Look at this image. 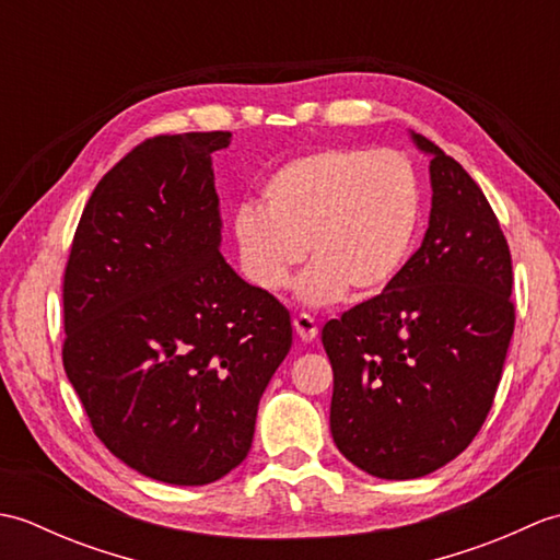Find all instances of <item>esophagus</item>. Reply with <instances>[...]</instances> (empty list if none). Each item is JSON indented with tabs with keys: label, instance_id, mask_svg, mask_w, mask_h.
Listing matches in <instances>:
<instances>
[{
	"label": "esophagus",
	"instance_id": "34e87169",
	"mask_svg": "<svg viewBox=\"0 0 560 560\" xmlns=\"http://www.w3.org/2000/svg\"><path fill=\"white\" fill-rule=\"evenodd\" d=\"M293 329H295V335L301 337V341H313L317 337V323L305 313L293 317Z\"/></svg>",
	"mask_w": 560,
	"mask_h": 560
}]
</instances>
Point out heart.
Instances as JSON below:
<instances>
[{
	"label": "heart",
	"mask_w": 560,
	"mask_h": 560,
	"mask_svg": "<svg viewBox=\"0 0 560 560\" xmlns=\"http://www.w3.org/2000/svg\"><path fill=\"white\" fill-rule=\"evenodd\" d=\"M421 221L413 165L392 151L327 147L283 163L243 207L233 231L245 277L259 291L287 289L307 255L301 299L327 305L351 291L371 299L407 265Z\"/></svg>",
	"instance_id": "b5f03b06"
}]
</instances>
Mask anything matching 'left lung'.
<instances>
[{
  "label": "left lung",
  "instance_id": "1",
  "mask_svg": "<svg viewBox=\"0 0 560 560\" xmlns=\"http://www.w3.org/2000/svg\"><path fill=\"white\" fill-rule=\"evenodd\" d=\"M433 209L399 277L323 327L339 452L380 479H419L467 450L493 407L515 329L513 257L489 199L431 139Z\"/></svg>",
  "mask_w": 560,
  "mask_h": 560
}]
</instances>
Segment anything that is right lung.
Instances as JSON below:
<instances>
[{
  "label": "right lung",
  "instance_id": "add662e5",
  "mask_svg": "<svg viewBox=\"0 0 560 560\" xmlns=\"http://www.w3.org/2000/svg\"><path fill=\"white\" fill-rule=\"evenodd\" d=\"M231 132L144 139L103 175L62 277L69 383L93 433L144 477L205 486L253 445L291 315L219 253L211 153Z\"/></svg>",
  "mask_w": 560,
  "mask_h": 560
}]
</instances>
